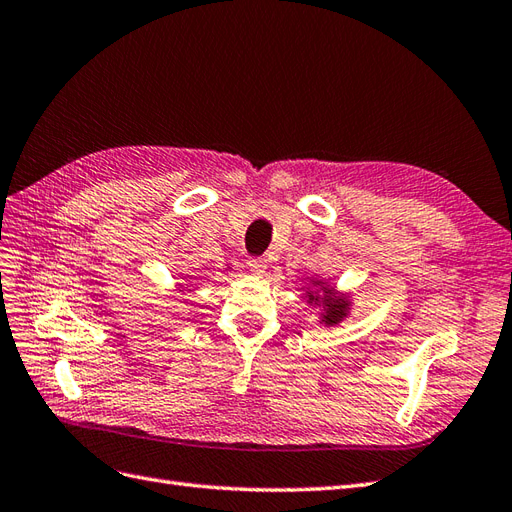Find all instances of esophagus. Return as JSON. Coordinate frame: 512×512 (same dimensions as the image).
<instances>
[{"mask_svg":"<svg viewBox=\"0 0 512 512\" xmlns=\"http://www.w3.org/2000/svg\"><path fill=\"white\" fill-rule=\"evenodd\" d=\"M246 264H248V268H251V272L257 274V276L264 274L266 268H268V261L264 257H251L246 261Z\"/></svg>","mask_w":512,"mask_h":512,"instance_id":"1","label":"esophagus"}]
</instances>
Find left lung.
I'll list each match as a JSON object with an SVG mask.
<instances>
[{
	"label": "left lung",
	"mask_w": 512,
	"mask_h": 512,
	"mask_svg": "<svg viewBox=\"0 0 512 512\" xmlns=\"http://www.w3.org/2000/svg\"><path fill=\"white\" fill-rule=\"evenodd\" d=\"M317 283H319V281H317ZM321 289H324V298L309 294V302L324 304V315H321V321H324L326 326L339 324V321H341V319L347 315V311H349L347 298L332 296V289H328V287H321Z\"/></svg>",
	"instance_id": "1"
}]
</instances>
